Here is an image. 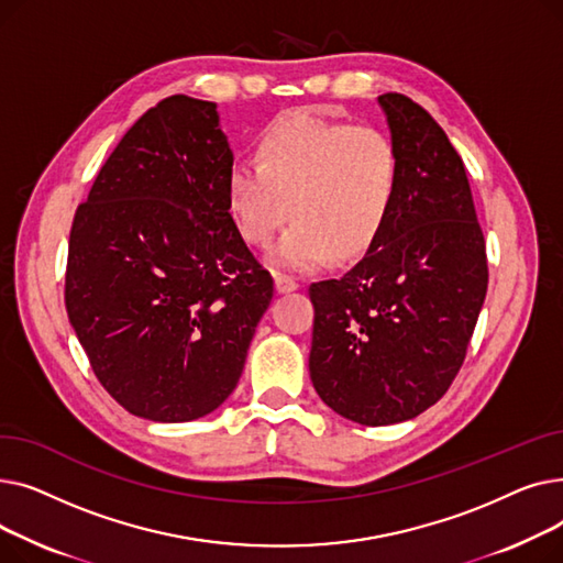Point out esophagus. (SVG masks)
<instances>
[{"label": "esophagus", "instance_id": "1", "mask_svg": "<svg viewBox=\"0 0 563 563\" xmlns=\"http://www.w3.org/2000/svg\"><path fill=\"white\" fill-rule=\"evenodd\" d=\"M276 289H278V294H289L294 289H299V283H297V278H291L287 274H278L276 276Z\"/></svg>", "mask_w": 563, "mask_h": 563}]
</instances>
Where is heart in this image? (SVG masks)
<instances>
[{"label":"heart","instance_id":"obj_1","mask_svg":"<svg viewBox=\"0 0 563 563\" xmlns=\"http://www.w3.org/2000/svg\"><path fill=\"white\" fill-rule=\"evenodd\" d=\"M399 183L401 159L386 132L294 111L262 132L255 162L232 164L228 205L236 230L257 249L272 246L291 214L272 262L308 272L331 253L349 260L367 251Z\"/></svg>","mask_w":563,"mask_h":563}]
</instances>
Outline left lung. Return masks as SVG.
Returning a JSON list of instances; mask_svg holds the SVG:
<instances>
[{"mask_svg": "<svg viewBox=\"0 0 563 563\" xmlns=\"http://www.w3.org/2000/svg\"><path fill=\"white\" fill-rule=\"evenodd\" d=\"M401 159L393 210L351 269L310 285V378L365 427L410 420L456 378L488 289L486 242L463 159L427 109L378 96Z\"/></svg>", "mask_w": 563, "mask_h": 563, "instance_id": "1", "label": "left lung"}]
</instances>
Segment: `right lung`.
<instances>
[{
	"instance_id": "add662e5",
	"label": "right lung",
	"mask_w": 563,
	"mask_h": 563,
	"mask_svg": "<svg viewBox=\"0 0 563 563\" xmlns=\"http://www.w3.org/2000/svg\"><path fill=\"white\" fill-rule=\"evenodd\" d=\"M214 102L170 96L115 145L68 244L66 310L102 388L136 418L189 422L236 388L274 278L228 205Z\"/></svg>"
}]
</instances>
